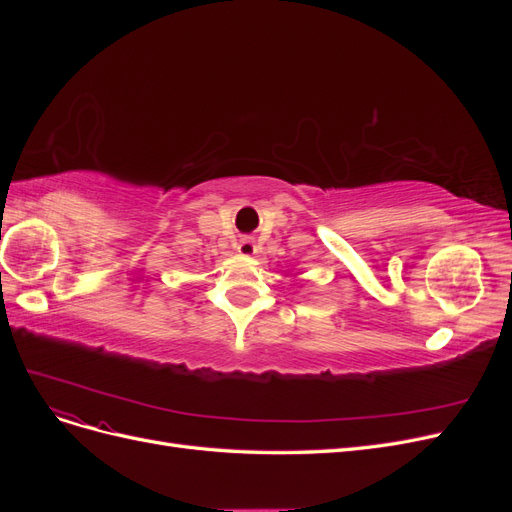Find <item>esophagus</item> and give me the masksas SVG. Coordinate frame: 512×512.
I'll list each match as a JSON object with an SVG mask.
<instances>
[{
	"mask_svg": "<svg viewBox=\"0 0 512 512\" xmlns=\"http://www.w3.org/2000/svg\"><path fill=\"white\" fill-rule=\"evenodd\" d=\"M237 252L241 256H254L256 254V241L252 237H243L239 243H237Z\"/></svg>",
	"mask_w": 512,
	"mask_h": 512,
	"instance_id": "esophagus-1",
	"label": "esophagus"
}]
</instances>
